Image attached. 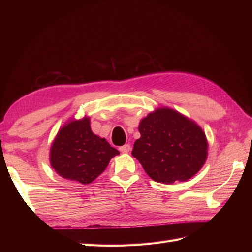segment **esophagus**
<instances>
[{
  "mask_svg": "<svg viewBox=\"0 0 252 252\" xmlns=\"http://www.w3.org/2000/svg\"><path fill=\"white\" fill-rule=\"evenodd\" d=\"M119 151L121 153H129L131 151V145H129V144H126V145H123L119 148Z\"/></svg>",
  "mask_w": 252,
  "mask_h": 252,
  "instance_id": "1",
  "label": "esophagus"
}]
</instances>
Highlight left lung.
<instances>
[{
  "instance_id": "1",
  "label": "left lung",
  "mask_w": 252,
  "mask_h": 252,
  "mask_svg": "<svg viewBox=\"0 0 252 252\" xmlns=\"http://www.w3.org/2000/svg\"><path fill=\"white\" fill-rule=\"evenodd\" d=\"M138 131L141 137L132 155L154 181L164 184L187 181L206 162V134L178 111L158 108L141 120Z\"/></svg>"
}]
</instances>
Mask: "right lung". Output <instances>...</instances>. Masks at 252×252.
Returning a JSON list of instances; mask_svg holds the SVG:
<instances>
[{
	"label": "right lung",
	"instance_id": "right-lung-1",
	"mask_svg": "<svg viewBox=\"0 0 252 252\" xmlns=\"http://www.w3.org/2000/svg\"><path fill=\"white\" fill-rule=\"evenodd\" d=\"M116 155L119 152L105 138L95 135L90 119L84 117L66 123L58 131L51 147L50 161L62 178L89 184L104 172Z\"/></svg>",
	"mask_w": 252,
	"mask_h": 252
}]
</instances>
